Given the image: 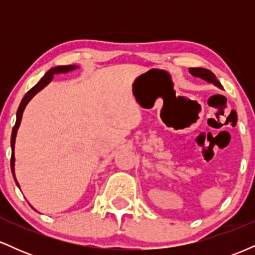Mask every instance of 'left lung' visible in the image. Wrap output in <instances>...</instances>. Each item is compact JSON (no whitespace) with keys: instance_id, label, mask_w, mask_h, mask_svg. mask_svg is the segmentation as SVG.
I'll list each match as a JSON object with an SVG mask.
<instances>
[{"instance_id":"obj_1","label":"left lung","mask_w":255,"mask_h":255,"mask_svg":"<svg viewBox=\"0 0 255 255\" xmlns=\"http://www.w3.org/2000/svg\"><path fill=\"white\" fill-rule=\"evenodd\" d=\"M189 73L193 75V77H197V78H201L204 80H206L207 83H212L213 85L222 89V85L216 78V75L213 74L211 71L209 69H205V68H189Z\"/></svg>"}]
</instances>
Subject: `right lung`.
I'll use <instances>...</instances> for the list:
<instances>
[{
  "label": "right lung",
  "instance_id": "1",
  "mask_svg": "<svg viewBox=\"0 0 255 255\" xmlns=\"http://www.w3.org/2000/svg\"><path fill=\"white\" fill-rule=\"evenodd\" d=\"M75 68H77V66H57V67H55V68L49 69V71L46 72V74L44 75L42 79H40L39 83H38L36 86L32 87V89L28 91L27 93H26L25 97L22 98L21 103H20V105H19V109H17V111H16V122H15V125H14V127H13V131H11V139H10V145H11L10 168H11V172H13L14 180H15V183L17 184V187H19V183H17V181L15 178V174H14V162H15V157H14V144H15L16 131H17V128H19V126H20V122H21L22 113H24L25 107L27 105L28 102L31 101V98L33 97L36 93L39 92V91L42 90L43 87H45L46 85L50 83V81L52 80V75L57 74V73H67V72L72 71V69H75Z\"/></svg>",
  "mask_w": 255,
  "mask_h": 255
}]
</instances>
